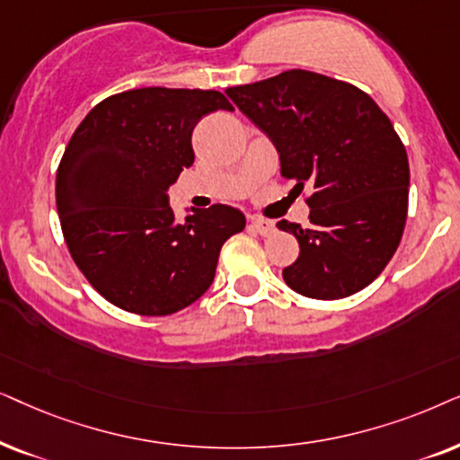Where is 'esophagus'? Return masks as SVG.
<instances>
[{
	"label": "esophagus",
	"mask_w": 460,
	"mask_h": 460,
	"mask_svg": "<svg viewBox=\"0 0 460 460\" xmlns=\"http://www.w3.org/2000/svg\"><path fill=\"white\" fill-rule=\"evenodd\" d=\"M250 229H254L256 234L259 235H262V237H267V235H271L273 231H275V225L271 223V220H267V218H250Z\"/></svg>",
	"instance_id": "esophagus-1"
}]
</instances>
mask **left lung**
<instances>
[{
    "mask_svg": "<svg viewBox=\"0 0 460 460\" xmlns=\"http://www.w3.org/2000/svg\"><path fill=\"white\" fill-rule=\"evenodd\" d=\"M226 96L275 145L281 176L314 187L311 226L278 223L301 246L281 273L286 284L320 301L372 284L400 246L408 214V155L387 115L355 85L303 69Z\"/></svg>",
    "mask_w": 460,
    "mask_h": 460,
    "instance_id": "1",
    "label": "left lung"
}]
</instances>
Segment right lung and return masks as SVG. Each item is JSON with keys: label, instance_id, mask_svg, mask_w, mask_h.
I'll use <instances>...</instances> for the list:
<instances>
[{"label": "right lung", "instance_id": "obj_1", "mask_svg": "<svg viewBox=\"0 0 460 460\" xmlns=\"http://www.w3.org/2000/svg\"><path fill=\"white\" fill-rule=\"evenodd\" d=\"M231 102L217 90L138 88L101 101L66 145L57 208L66 248L115 307L170 315L212 286L223 243L246 226L214 204L176 223L168 187L193 164L191 134Z\"/></svg>", "mask_w": 460, "mask_h": 460}]
</instances>
